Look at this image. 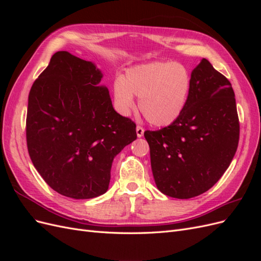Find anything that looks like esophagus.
I'll return each instance as SVG.
<instances>
[{"label":"esophagus","mask_w":261,"mask_h":261,"mask_svg":"<svg viewBox=\"0 0 261 261\" xmlns=\"http://www.w3.org/2000/svg\"><path fill=\"white\" fill-rule=\"evenodd\" d=\"M136 133H137V136H138V137H143V136H144V133H145V129H144L143 126L137 125Z\"/></svg>","instance_id":"1"}]
</instances>
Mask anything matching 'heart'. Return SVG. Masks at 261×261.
Masks as SVG:
<instances>
[{"mask_svg":"<svg viewBox=\"0 0 261 261\" xmlns=\"http://www.w3.org/2000/svg\"><path fill=\"white\" fill-rule=\"evenodd\" d=\"M191 86V75L184 65L155 61L128 68L114 82L113 93L122 114L128 115L135 110V96L146 120L163 127L174 123L183 113Z\"/></svg>","mask_w":261,"mask_h":261,"instance_id":"obj_1","label":"heart"}]
</instances>
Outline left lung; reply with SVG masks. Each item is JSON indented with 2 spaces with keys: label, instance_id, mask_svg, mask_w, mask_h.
Listing matches in <instances>:
<instances>
[{
  "label": "left lung",
  "instance_id": "1",
  "mask_svg": "<svg viewBox=\"0 0 261 261\" xmlns=\"http://www.w3.org/2000/svg\"><path fill=\"white\" fill-rule=\"evenodd\" d=\"M183 113L159 130H146L151 169L164 195L188 199L224 174L239 146L240 121L227 78L202 59L192 72Z\"/></svg>",
  "mask_w": 261,
  "mask_h": 261
}]
</instances>
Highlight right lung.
Here are the masks:
<instances>
[{"label": "right lung", "instance_id": "add662e5", "mask_svg": "<svg viewBox=\"0 0 261 261\" xmlns=\"http://www.w3.org/2000/svg\"><path fill=\"white\" fill-rule=\"evenodd\" d=\"M91 62L59 51L31 87L26 118L31 161L55 192L74 199L105 194L114 156L137 138L113 109Z\"/></svg>", "mask_w": 261, "mask_h": 261}]
</instances>
